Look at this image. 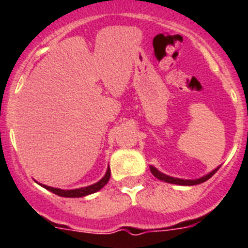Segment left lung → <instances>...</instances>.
<instances>
[{
  "instance_id": "8db88e82",
  "label": "left lung",
  "mask_w": 248,
  "mask_h": 248,
  "mask_svg": "<svg viewBox=\"0 0 248 248\" xmlns=\"http://www.w3.org/2000/svg\"><path fill=\"white\" fill-rule=\"evenodd\" d=\"M220 166H217L216 169H214V170H212V171H210L209 174L203 175V176L199 177V179H192V180H190V179H179V177L169 176V175H165V174H163L161 171H159V170H157L156 168H154V166H150V171H151V174L156 177V179L164 181V183L175 184V185H181V186H192V185H199V184L205 183V181L209 180L210 177H211L212 175L217 171L218 169H220Z\"/></svg>"
}]
</instances>
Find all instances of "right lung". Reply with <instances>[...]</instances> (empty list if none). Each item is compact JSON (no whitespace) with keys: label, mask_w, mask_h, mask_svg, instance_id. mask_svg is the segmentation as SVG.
Here are the masks:
<instances>
[{"label":"right lung","mask_w":248,"mask_h":248,"mask_svg":"<svg viewBox=\"0 0 248 248\" xmlns=\"http://www.w3.org/2000/svg\"><path fill=\"white\" fill-rule=\"evenodd\" d=\"M109 179H110V169H107V172H105L104 176L100 179L98 183L93 184V185L85 186V187H79V189H73V190H63V189H57V187H52V186L43 185V184H39L41 186H43L45 189L49 190L50 192L58 195V196H62V198H83V196H87V195L94 194V192L99 191L105 184L108 183Z\"/></svg>","instance_id":"1"}]
</instances>
